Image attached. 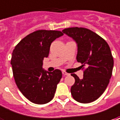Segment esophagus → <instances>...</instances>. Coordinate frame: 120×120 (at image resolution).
Instances as JSON below:
<instances>
[{"mask_svg": "<svg viewBox=\"0 0 120 120\" xmlns=\"http://www.w3.org/2000/svg\"><path fill=\"white\" fill-rule=\"evenodd\" d=\"M62 73L64 75H69V73H67V72L65 71H63Z\"/></svg>", "mask_w": 120, "mask_h": 120, "instance_id": "esophagus-1", "label": "esophagus"}]
</instances>
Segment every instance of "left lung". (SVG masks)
<instances>
[{
    "label": "left lung",
    "instance_id": "obj_1",
    "mask_svg": "<svg viewBox=\"0 0 120 120\" xmlns=\"http://www.w3.org/2000/svg\"><path fill=\"white\" fill-rule=\"evenodd\" d=\"M63 33L77 45V61L87 68L80 79L75 73L71 93L73 99L82 104L92 102L102 95L112 75L113 59L108 44L92 30L82 27L65 29Z\"/></svg>",
    "mask_w": 120,
    "mask_h": 120
}]
</instances>
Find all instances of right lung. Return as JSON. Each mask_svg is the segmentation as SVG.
<instances>
[{
	"mask_svg": "<svg viewBox=\"0 0 120 120\" xmlns=\"http://www.w3.org/2000/svg\"><path fill=\"white\" fill-rule=\"evenodd\" d=\"M63 35L59 30H38L23 38L12 51L11 64L18 88L31 102L45 104L51 101L62 77L59 69H43L53 41Z\"/></svg>",
	"mask_w": 120,
	"mask_h": 120,
	"instance_id": "right-lung-1",
	"label": "right lung"
}]
</instances>
